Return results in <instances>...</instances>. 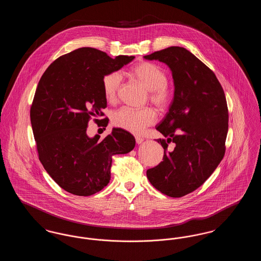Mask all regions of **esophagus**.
<instances>
[{"label":"esophagus","instance_id":"obj_1","mask_svg":"<svg viewBox=\"0 0 261 261\" xmlns=\"http://www.w3.org/2000/svg\"><path fill=\"white\" fill-rule=\"evenodd\" d=\"M143 142H144V139H143V138H141V137H136V143L138 145L142 144Z\"/></svg>","mask_w":261,"mask_h":261}]
</instances>
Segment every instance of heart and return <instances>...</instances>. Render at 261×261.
<instances>
[{"label":"heart","instance_id":"b5f03b06","mask_svg":"<svg viewBox=\"0 0 261 261\" xmlns=\"http://www.w3.org/2000/svg\"><path fill=\"white\" fill-rule=\"evenodd\" d=\"M131 76L146 88L149 101L159 110H165L173 96V90L167 81L164 70L151 62H140L134 66ZM122 84V76L118 71H112L102 78V91L105 98L109 102H115L118 98ZM156 112L150 108L134 110L131 108H121L112 113V124L126 130L132 134L141 135L146 128L154 124Z\"/></svg>","mask_w":261,"mask_h":261}]
</instances>
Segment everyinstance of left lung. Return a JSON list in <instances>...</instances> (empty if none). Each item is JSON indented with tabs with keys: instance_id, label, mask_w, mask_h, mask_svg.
<instances>
[{
	"instance_id": "obj_1",
	"label": "left lung",
	"mask_w": 261,
	"mask_h": 261,
	"mask_svg": "<svg viewBox=\"0 0 261 261\" xmlns=\"http://www.w3.org/2000/svg\"><path fill=\"white\" fill-rule=\"evenodd\" d=\"M144 58L167 64L174 82L169 111L155 127L165 137L156 140L164 149L163 161L148 169L147 177L162 194L181 198L201 186L223 159L227 101L213 71L185 48L169 47Z\"/></svg>"
}]
</instances>
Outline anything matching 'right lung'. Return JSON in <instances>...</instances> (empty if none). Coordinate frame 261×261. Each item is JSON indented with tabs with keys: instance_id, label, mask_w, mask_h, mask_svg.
Returning a JSON list of instances; mask_svg holds the SVG:
<instances>
[{
	"instance_id": "right-lung-1",
	"label": "right lung",
	"mask_w": 261,
	"mask_h": 261,
	"mask_svg": "<svg viewBox=\"0 0 261 261\" xmlns=\"http://www.w3.org/2000/svg\"><path fill=\"white\" fill-rule=\"evenodd\" d=\"M134 59H112L101 50L80 48L50 63L38 83L30 119L39 160L70 194L86 197L102 190L111 180L112 155L135 147L134 136L121 128H113L101 141L86 132L90 118L102 116L107 107L103 76Z\"/></svg>"
}]
</instances>
